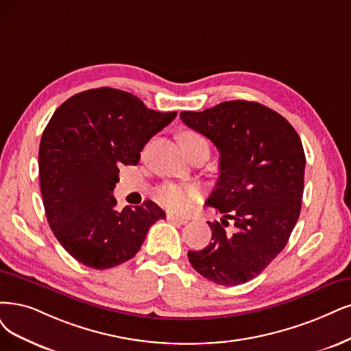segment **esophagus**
I'll list each match as a JSON object with an SVG mask.
<instances>
[{
	"label": "esophagus",
	"instance_id": "esophagus-1",
	"mask_svg": "<svg viewBox=\"0 0 351 351\" xmlns=\"http://www.w3.org/2000/svg\"><path fill=\"white\" fill-rule=\"evenodd\" d=\"M166 218L169 219V221H172V223H178V224H186L189 219L188 218H185V217H178V215H173V214H167L166 215Z\"/></svg>",
	"mask_w": 351,
	"mask_h": 351
}]
</instances>
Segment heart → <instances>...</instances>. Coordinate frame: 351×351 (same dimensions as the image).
I'll return each mask as SVG.
<instances>
[{
    "label": "heart",
    "mask_w": 351,
    "mask_h": 351,
    "mask_svg": "<svg viewBox=\"0 0 351 351\" xmlns=\"http://www.w3.org/2000/svg\"><path fill=\"white\" fill-rule=\"evenodd\" d=\"M206 140L199 136L198 133L186 132L180 136V146L184 150H189L198 145H204ZM208 145V143H206ZM199 198V191L195 186L191 185H176V184H167L160 186L154 192V199L158 201L163 208L172 211V213H186L189 211L193 204Z\"/></svg>",
    "instance_id": "b5f03b06"
}]
</instances>
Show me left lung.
Listing matches in <instances>:
<instances>
[{
	"label": "left lung",
	"mask_w": 351,
	"mask_h": 351,
	"mask_svg": "<svg viewBox=\"0 0 351 351\" xmlns=\"http://www.w3.org/2000/svg\"><path fill=\"white\" fill-rule=\"evenodd\" d=\"M180 120L219 152V178L205 204L223 214L213 241L188 252L199 275L236 287L252 280L285 249L300 218L305 153L287 119L262 104L226 101Z\"/></svg>",
	"instance_id": "left-lung-1"
}]
</instances>
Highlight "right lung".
I'll list each match as a JSON object with an SVG mask.
<instances>
[{
	"label": "right lung",
	"instance_id": "1",
	"mask_svg": "<svg viewBox=\"0 0 351 351\" xmlns=\"http://www.w3.org/2000/svg\"><path fill=\"white\" fill-rule=\"evenodd\" d=\"M176 112H158L114 88L88 89L51 115L38 149V178L49 226L75 261L110 269L133 258L149 228L166 217L153 201L117 211L121 165H137L146 143Z\"/></svg>",
	"mask_w": 351,
	"mask_h": 351
}]
</instances>
